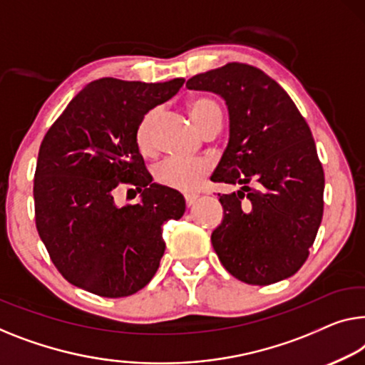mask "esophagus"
<instances>
[{
	"label": "esophagus",
	"mask_w": 365,
	"mask_h": 365,
	"mask_svg": "<svg viewBox=\"0 0 365 365\" xmlns=\"http://www.w3.org/2000/svg\"><path fill=\"white\" fill-rule=\"evenodd\" d=\"M198 197L197 195H185V203H187V206L190 208V206H193L195 203H197Z\"/></svg>",
	"instance_id": "esophagus-1"
}]
</instances>
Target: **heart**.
<instances>
[{
    "mask_svg": "<svg viewBox=\"0 0 365 365\" xmlns=\"http://www.w3.org/2000/svg\"><path fill=\"white\" fill-rule=\"evenodd\" d=\"M190 116L200 133L213 123H221V110L217 103L210 98L198 96L188 103ZM157 119V110H150L140 118L135 128L134 140L140 154L148 155L154 150V126ZM210 173V165L205 160H182L168 157L154 167V182L162 187L177 190L183 193H193L203 185Z\"/></svg>",
    "mask_w": 365,
    "mask_h": 365,
    "instance_id": "1",
    "label": "heart"
}]
</instances>
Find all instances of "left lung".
Instances as JSON below:
<instances>
[{"label":"left lung","mask_w":365,"mask_h":365,"mask_svg":"<svg viewBox=\"0 0 365 365\" xmlns=\"http://www.w3.org/2000/svg\"><path fill=\"white\" fill-rule=\"evenodd\" d=\"M190 90L213 91L230 111V143L211 177L242 185L221 195L211 244L221 264L249 285L300 270L323 220L324 172L312 130L287 91L247 63L195 75Z\"/></svg>","instance_id":"1"}]
</instances>
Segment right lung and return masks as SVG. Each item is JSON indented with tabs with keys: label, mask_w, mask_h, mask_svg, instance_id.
<instances>
[{
	"label": "right lung",
	"mask_w": 365,
	"mask_h": 365,
	"mask_svg": "<svg viewBox=\"0 0 365 365\" xmlns=\"http://www.w3.org/2000/svg\"><path fill=\"white\" fill-rule=\"evenodd\" d=\"M183 81L95 80L43 135L34 173L36 227L72 285L106 298L129 297L159 269L162 225L183 216L185 200L150 183L134 133ZM123 184L141 193L140 204L115 206L112 195Z\"/></svg>",
	"instance_id": "right-lung-1"
}]
</instances>
